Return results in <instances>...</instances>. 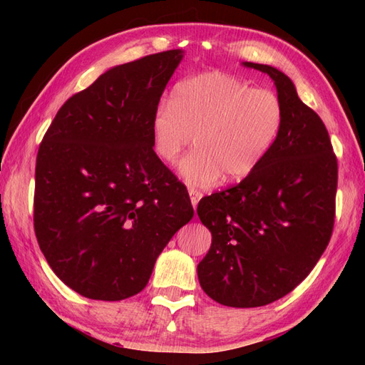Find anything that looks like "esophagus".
<instances>
[{
    "mask_svg": "<svg viewBox=\"0 0 365 365\" xmlns=\"http://www.w3.org/2000/svg\"><path fill=\"white\" fill-rule=\"evenodd\" d=\"M188 192H190V197H191V204H192V207H195V210H196L199 200H200V197H202V192L195 190V188H191V187L188 188Z\"/></svg>",
    "mask_w": 365,
    "mask_h": 365,
    "instance_id": "esophagus-1",
    "label": "esophagus"
}]
</instances>
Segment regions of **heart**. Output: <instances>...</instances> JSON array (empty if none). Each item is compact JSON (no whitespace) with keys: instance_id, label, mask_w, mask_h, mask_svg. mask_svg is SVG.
Listing matches in <instances>:
<instances>
[{"instance_id":"1","label":"heart","mask_w":365,"mask_h":365,"mask_svg":"<svg viewBox=\"0 0 365 365\" xmlns=\"http://www.w3.org/2000/svg\"><path fill=\"white\" fill-rule=\"evenodd\" d=\"M284 110L273 92L224 72H204L180 81L170 102L152 118V144L158 158L174 163L196 145L178 166L191 185L208 187L224 175L243 180L257 169L282 128Z\"/></svg>"}]
</instances>
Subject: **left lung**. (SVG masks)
<instances>
[{
    "mask_svg": "<svg viewBox=\"0 0 365 365\" xmlns=\"http://www.w3.org/2000/svg\"><path fill=\"white\" fill-rule=\"evenodd\" d=\"M274 81L282 128L262 165L237 187L200 199L212 246L197 265L202 290L222 306L259 307L290 293L327 250L334 226L337 160L328 130L293 81L267 64L242 63Z\"/></svg>",
    "mask_w": 365,
    "mask_h": 365,
    "instance_id": "1",
    "label": "left lung"
}]
</instances>
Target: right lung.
Segmentation results:
<instances>
[{"mask_svg":"<svg viewBox=\"0 0 365 365\" xmlns=\"http://www.w3.org/2000/svg\"><path fill=\"white\" fill-rule=\"evenodd\" d=\"M183 53L108 68L61 106L38 147L37 242L54 274L83 297L120 301L141 292L195 215L152 144L153 113Z\"/></svg>","mask_w":365,"mask_h":365,"instance_id":"add662e5","label":"right lung"}]
</instances>
